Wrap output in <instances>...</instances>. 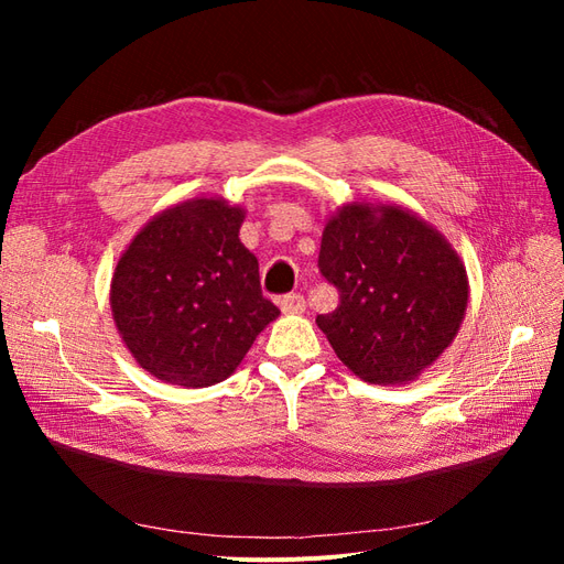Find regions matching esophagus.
<instances>
[{
	"label": "esophagus",
	"instance_id": "esophagus-1",
	"mask_svg": "<svg viewBox=\"0 0 564 564\" xmlns=\"http://www.w3.org/2000/svg\"><path fill=\"white\" fill-rule=\"evenodd\" d=\"M280 311L284 315H301L305 311V299L301 294H286L280 299Z\"/></svg>",
	"mask_w": 564,
	"mask_h": 564
}]
</instances>
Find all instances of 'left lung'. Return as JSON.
<instances>
[{
	"label": "left lung",
	"instance_id": "8db88e82",
	"mask_svg": "<svg viewBox=\"0 0 564 564\" xmlns=\"http://www.w3.org/2000/svg\"><path fill=\"white\" fill-rule=\"evenodd\" d=\"M319 272L338 289L317 315L338 360L367 383L414 381L445 352L468 305L447 237L398 204L350 202L324 224Z\"/></svg>",
	"mask_w": 564,
	"mask_h": 564
}]
</instances>
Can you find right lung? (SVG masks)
<instances>
[{
	"label": "right lung",
	"instance_id": "1",
	"mask_svg": "<svg viewBox=\"0 0 564 564\" xmlns=\"http://www.w3.org/2000/svg\"><path fill=\"white\" fill-rule=\"evenodd\" d=\"M242 224L237 204L193 197L152 216L119 256L110 282L115 327L155 379L183 388L226 381L280 315L261 294Z\"/></svg>",
	"mask_w": 564,
	"mask_h": 564
}]
</instances>
